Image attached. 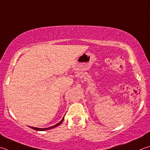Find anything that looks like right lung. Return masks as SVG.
<instances>
[{
  "mask_svg": "<svg viewBox=\"0 0 150 150\" xmlns=\"http://www.w3.org/2000/svg\"><path fill=\"white\" fill-rule=\"evenodd\" d=\"M64 119V117H63V119H62V120L59 121L58 123L56 124L55 125H54L52 127H48V128H37V127H29L30 128H31V129H34L35 130H38V131H44V130H49V129H53V128H55L56 127L59 126V125H60L62 122H63Z\"/></svg>",
  "mask_w": 150,
  "mask_h": 150,
  "instance_id": "right-lung-1",
  "label": "right lung"
}]
</instances>
